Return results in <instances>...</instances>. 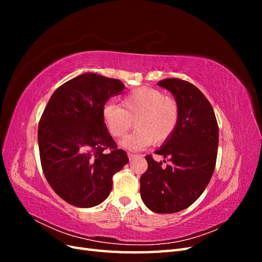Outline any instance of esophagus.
<instances>
[{
  "instance_id": "obj_1",
  "label": "esophagus",
  "mask_w": 262,
  "mask_h": 262,
  "mask_svg": "<svg viewBox=\"0 0 262 262\" xmlns=\"http://www.w3.org/2000/svg\"><path fill=\"white\" fill-rule=\"evenodd\" d=\"M128 157H129L130 161H132V160H134V158L137 157V155L133 154V153H128Z\"/></svg>"
}]
</instances>
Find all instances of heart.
<instances>
[{"mask_svg": "<svg viewBox=\"0 0 262 262\" xmlns=\"http://www.w3.org/2000/svg\"><path fill=\"white\" fill-rule=\"evenodd\" d=\"M179 118L175 101L165 97L163 92L142 86L123 97L121 106L107 102L102 107V121L110 136L121 139L133 124L137 126L121 141V146L141 150L154 142L164 143L175 131Z\"/></svg>", "mask_w": 262, "mask_h": 262, "instance_id": "1", "label": "heart"}]
</instances>
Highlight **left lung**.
Segmentation results:
<instances>
[{"mask_svg":"<svg viewBox=\"0 0 262 262\" xmlns=\"http://www.w3.org/2000/svg\"><path fill=\"white\" fill-rule=\"evenodd\" d=\"M157 85L172 94L179 118L171 137L155 152L169 165L162 167L147 155L140 192L150 211L168 214L190 207L207 188L215 168L219 125L210 101L193 84L166 78Z\"/></svg>","mask_w":262,"mask_h":262,"instance_id":"1","label":"left lung"}]
</instances>
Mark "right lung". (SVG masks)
<instances>
[{"label":"right lung","instance_id":"add662e5","mask_svg":"<svg viewBox=\"0 0 262 262\" xmlns=\"http://www.w3.org/2000/svg\"><path fill=\"white\" fill-rule=\"evenodd\" d=\"M124 89L116 78L83 73L55 90L43 110L38 130L42 170L54 192L75 207L105 201L113 176L129 162L102 121L106 101Z\"/></svg>","mask_w":262,"mask_h":262}]
</instances>
